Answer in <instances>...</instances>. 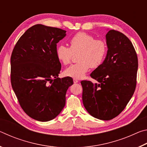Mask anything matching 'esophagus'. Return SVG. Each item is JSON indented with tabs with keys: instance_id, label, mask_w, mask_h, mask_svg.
I'll return each mask as SVG.
<instances>
[{
	"instance_id": "34e87169",
	"label": "esophagus",
	"mask_w": 147,
	"mask_h": 147,
	"mask_svg": "<svg viewBox=\"0 0 147 147\" xmlns=\"http://www.w3.org/2000/svg\"><path fill=\"white\" fill-rule=\"evenodd\" d=\"M73 82H74V84H76V83H78L79 81H78V80H77V79H75V78H74V79H73Z\"/></svg>"
}]
</instances>
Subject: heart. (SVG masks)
<instances>
[{"instance_id":"b5f03b06","label":"heart","mask_w":147,"mask_h":147,"mask_svg":"<svg viewBox=\"0 0 147 147\" xmlns=\"http://www.w3.org/2000/svg\"><path fill=\"white\" fill-rule=\"evenodd\" d=\"M70 47L59 45L56 49V56L63 65L71 63L73 54L79 52L77 56L78 62L65 69L66 76L75 79L85 76L90 67L96 68L100 65L107 53L106 42L94 38L86 32H78L69 40Z\"/></svg>"}]
</instances>
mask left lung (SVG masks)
Segmentation results:
<instances>
[{
    "instance_id": "obj_1",
    "label": "left lung",
    "mask_w": 147,
    "mask_h": 147,
    "mask_svg": "<svg viewBox=\"0 0 147 147\" xmlns=\"http://www.w3.org/2000/svg\"><path fill=\"white\" fill-rule=\"evenodd\" d=\"M107 54L90 76L98 82H81L82 100L88 112L100 120L119 115L133 96L136 86L138 59L131 42L121 32L108 30Z\"/></svg>"
}]
</instances>
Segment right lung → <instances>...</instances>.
<instances>
[{"label":"right lung","instance_id":"right-lung-1","mask_svg":"<svg viewBox=\"0 0 147 147\" xmlns=\"http://www.w3.org/2000/svg\"><path fill=\"white\" fill-rule=\"evenodd\" d=\"M63 30L36 24L19 38L11 56V83L24 112L35 120L56 117L65 105V95L73 84L71 77L58 78L61 65L57 43Z\"/></svg>","mask_w":147,"mask_h":147}]
</instances>
